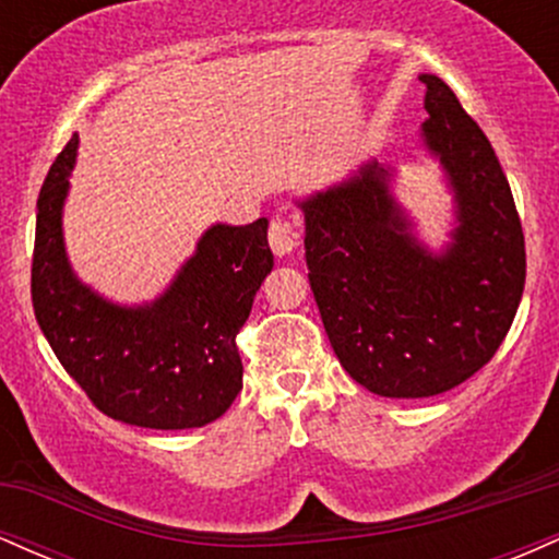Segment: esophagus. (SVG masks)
Masks as SVG:
<instances>
[{
	"instance_id": "esophagus-1",
	"label": "esophagus",
	"mask_w": 559,
	"mask_h": 559,
	"mask_svg": "<svg viewBox=\"0 0 559 559\" xmlns=\"http://www.w3.org/2000/svg\"><path fill=\"white\" fill-rule=\"evenodd\" d=\"M267 241H271L273 254L284 258V254H292L294 247H297V234L281 217H273L271 228H267Z\"/></svg>"
}]
</instances>
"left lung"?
<instances>
[{"instance_id":"1","label":"left lung","mask_w":559,"mask_h":559,"mask_svg":"<svg viewBox=\"0 0 559 559\" xmlns=\"http://www.w3.org/2000/svg\"><path fill=\"white\" fill-rule=\"evenodd\" d=\"M420 81L423 136L457 202L452 247L433 258L415 241L378 163L301 202L307 278L333 352L360 386L394 400L441 394L478 373L525 286L521 215L489 139L444 81Z\"/></svg>"}]
</instances>
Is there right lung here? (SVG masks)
I'll return each instance as SVG.
<instances>
[{
    "instance_id": "right-lung-1",
    "label": "right lung",
    "mask_w": 559,
    "mask_h": 559,
    "mask_svg": "<svg viewBox=\"0 0 559 559\" xmlns=\"http://www.w3.org/2000/svg\"><path fill=\"white\" fill-rule=\"evenodd\" d=\"M79 136L38 191L31 299L49 346L99 413L157 431L207 426L241 391L236 333L273 271L267 221L213 226L173 286L146 307L96 297L70 271L62 202Z\"/></svg>"
}]
</instances>
